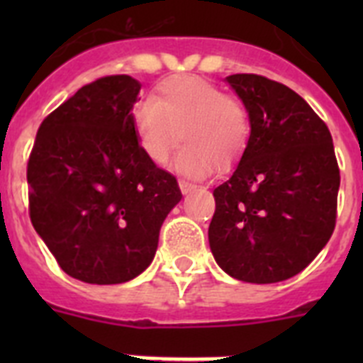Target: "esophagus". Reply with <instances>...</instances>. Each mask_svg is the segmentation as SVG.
Instances as JSON below:
<instances>
[{
  "label": "esophagus",
  "instance_id": "1",
  "mask_svg": "<svg viewBox=\"0 0 363 363\" xmlns=\"http://www.w3.org/2000/svg\"><path fill=\"white\" fill-rule=\"evenodd\" d=\"M179 189H182V192L184 194H187V192H191L192 189H194V184H191V182H187V179H179Z\"/></svg>",
  "mask_w": 363,
  "mask_h": 363
}]
</instances>
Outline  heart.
I'll list each match as a JSON object with an SVG mask.
<instances>
[{
  "mask_svg": "<svg viewBox=\"0 0 363 363\" xmlns=\"http://www.w3.org/2000/svg\"><path fill=\"white\" fill-rule=\"evenodd\" d=\"M134 133L147 158L163 165L178 147L179 172L207 176L213 167L230 169L251 142V114L242 99L198 76H172L154 89L133 114Z\"/></svg>",
  "mask_w": 363,
  "mask_h": 363,
  "instance_id": "obj_1",
  "label": "heart"
}]
</instances>
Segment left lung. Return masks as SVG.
<instances>
[{
	"mask_svg": "<svg viewBox=\"0 0 363 363\" xmlns=\"http://www.w3.org/2000/svg\"><path fill=\"white\" fill-rule=\"evenodd\" d=\"M251 114V142L214 189L209 245L227 274L277 284L316 258L336 225L340 169L322 118L293 89L258 74L227 78Z\"/></svg>",
	"mask_w": 363,
	"mask_h": 363,
	"instance_id": "8db88e82",
	"label": "left lung"
}]
</instances>
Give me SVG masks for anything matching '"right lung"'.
Returning a JSON list of instances; mask_svg holds the SVG:
<instances>
[{"mask_svg":"<svg viewBox=\"0 0 363 363\" xmlns=\"http://www.w3.org/2000/svg\"><path fill=\"white\" fill-rule=\"evenodd\" d=\"M142 85L127 74L82 86L41 121L27 163L28 214L76 280L123 284L152 262L182 191L134 133Z\"/></svg>","mask_w":363,"mask_h":363,"instance_id":"1","label":"right lung"}]
</instances>
